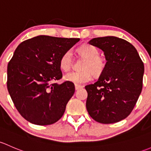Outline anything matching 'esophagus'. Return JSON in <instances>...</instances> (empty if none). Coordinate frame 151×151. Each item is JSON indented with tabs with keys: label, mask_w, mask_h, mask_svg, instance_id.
Wrapping results in <instances>:
<instances>
[{
	"label": "esophagus",
	"mask_w": 151,
	"mask_h": 151,
	"mask_svg": "<svg viewBox=\"0 0 151 151\" xmlns=\"http://www.w3.org/2000/svg\"><path fill=\"white\" fill-rule=\"evenodd\" d=\"M83 88V86H78V85H76V86H75L76 90L81 89V88Z\"/></svg>",
	"instance_id": "obj_1"
}]
</instances>
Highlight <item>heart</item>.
Returning a JSON list of instances; mask_svg holds the SVG:
<instances>
[{"label": "heart", "instance_id": "b5f03b06", "mask_svg": "<svg viewBox=\"0 0 151 151\" xmlns=\"http://www.w3.org/2000/svg\"><path fill=\"white\" fill-rule=\"evenodd\" d=\"M81 54L86 57V60L83 65L82 71H73L65 76L67 81L76 85L83 84L91 80V72L94 74H99L105 68V60L99 57L98 49L89 44H83L78 49ZM73 65V54L71 50L63 53L60 59V66L64 71H69Z\"/></svg>", "mask_w": 151, "mask_h": 151}]
</instances>
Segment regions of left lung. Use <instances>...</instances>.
<instances>
[{
	"mask_svg": "<svg viewBox=\"0 0 151 151\" xmlns=\"http://www.w3.org/2000/svg\"><path fill=\"white\" fill-rule=\"evenodd\" d=\"M90 45L103 51L106 64L97 82L87 85L86 109L101 124H113L132 111L142 88L144 65L137 49L115 36L95 38Z\"/></svg>",
	"mask_w": 151,
	"mask_h": 151,
	"instance_id": "left-lung-1",
	"label": "left lung"
}]
</instances>
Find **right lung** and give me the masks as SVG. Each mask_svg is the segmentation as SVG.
<instances>
[{
  "label": "right lung",
  "mask_w": 151,
  "mask_h": 151,
  "mask_svg": "<svg viewBox=\"0 0 151 151\" xmlns=\"http://www.w3.org/2000/svg\"><path fill=\"white\" fill-rule=\"evenodd\" d=\"M80 38L38 35L22 42L7 68V88L19 113L36 125H50L64 114L75 92L73 83H52L63 77L60 59Z\"/></svg>",
  "instance_id": "right-lung-1"
}]
</instances>
